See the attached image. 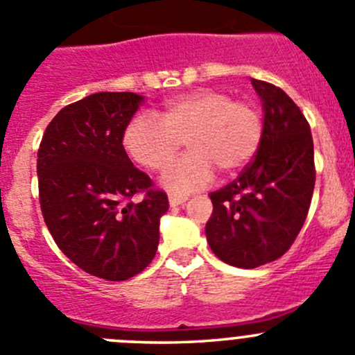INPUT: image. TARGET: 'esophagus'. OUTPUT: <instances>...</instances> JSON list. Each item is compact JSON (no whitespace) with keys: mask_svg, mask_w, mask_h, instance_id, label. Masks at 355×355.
I'll list each match as a JSON object with an SVG mask.
<instances>
[{"mask_svg":"<svg viewBox=\"0 0 355 355\" xmlns=\"http://www.w3.org/2000/svg\"><path fill=\"white\" fill-rule=\"evenodd\" d=\"M187 200H188V197H184V195H168V204H171V207L184 204Z\"/></svg>","mask_w":355,"mask_h":355,"instance_id":"esophagus-1","label":"esophagus"}]
</instances>
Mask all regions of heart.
<instances>
[{
    "label": "heart",
    "mask_w": 355,
    "mask_h": 355,
    "mask_svg": "<svg viewBox=\"0 0 355 355\" xmlns=\"http://www.w3.org/2000/svg\"><path fill=\"white\" fill-rule=\"evenodd\" d=\"M263 137V120L251 103L234 101L221 90H193L162 106L160 118L137 113L130 118L121 144L136 164L162 171L183 141L190 148L162 175L172 193L207 187L216 174H234L254 158Z\"/></svg>",
    "instance_id": "b5f03b06"
}]
</instances>
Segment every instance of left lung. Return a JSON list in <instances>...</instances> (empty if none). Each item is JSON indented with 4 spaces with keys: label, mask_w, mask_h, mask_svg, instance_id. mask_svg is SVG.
<instances>
[{
    "label": "left lung",
    "mask_w": 355,
    "mask_h": 355,
    "mask_svg": "<svg viewBox=\"0 0 355 355\" xmlns=\"http://www.w3.org/2000/svg\"><path fill=\"white\" fill-rule=\"evenodd\" d=\"M263 103V137L237 180L209 197L205 235L228 265L256 268L281 258L298 237L315 184L313 141L302 110L282 89L251 80Z\"/></svg>",
    "instance_id": "8db88e82"
}]
</instances>
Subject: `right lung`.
I'll return each instance as SVG.
<instances>
[{"mask_svg": "<svg viewBox=\"0 0 355 355\" xmlns=\"http://www.w3.org/2000/svg\"><path fill=\"white\" fill-rule=\"evenodd\" d=\"M143 103L134 92H99L62 107L38 150L43 219L60 251L83 272L127 281L157 254L165 191L134 167L121 136ZM144 193V200L130 198Z\"/></svg>", "mask_w": 355, "mask_h": 355, "instance_id": "add662e5", "label": "right lung"}]
</instances>
